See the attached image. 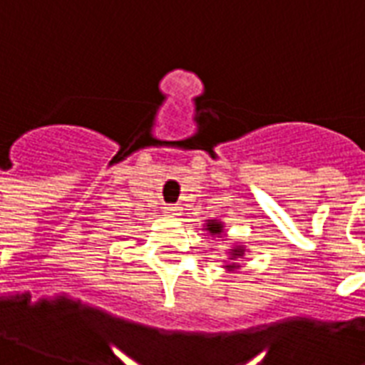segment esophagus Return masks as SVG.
<instances>
[{"label": "esophagus", "mask_w": 365, "mask_h": 365, "mask_svg": "<svg viewBox=\"0 0 365 365\" xmlns=\"http://www.w3.org/2000/svg\"><path fill=\"white\" fill-rule=\"evenodd\" d=\"M163 210H165L166 216L174 217V216H178V212H180V206H178V205H165V206H163Z\"/></svg>", "instance_id": "34e87169"}]
</instances>
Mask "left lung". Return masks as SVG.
<instances>
[{"mask_svg":"<svg viewBox=\"0 0 365 365\" xmlns=\"http://www.w3.org/2000/svg\"><path fill=\"white\" fill-rule=\"evenodd\" d=\"M222 227H223L222 222H216V220H208V225H206V229H208L212 235H222L223 231ZM242 254H244V250L239 246V248H235L233 252H231V259H237V257H240ZM227 267H235V265H227Z\"/></svg>","mask_w":365,"mask_h":365,"instance_id":"obj_1","label":"left lung"}]
</instances>
